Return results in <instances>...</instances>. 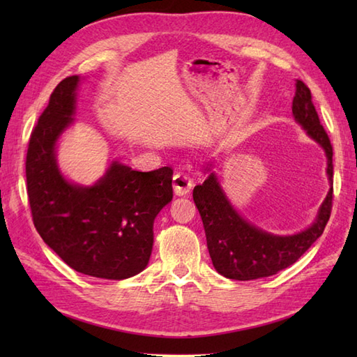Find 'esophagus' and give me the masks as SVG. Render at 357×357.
Returning <instances> with one entry per match:
<instances>
[{
    "label": "esophagus",
    "mask_w": 357,
    "mask_h": 357,
    "mask_svg": "<svg viewBox=\"0 0 357 357\" xmlns=\"http://www.w3.org/2000/svg\"><path fill=\"white\" fill-rule=\"evenodd\" d=\"M192 187H193V179L188 176V174L178 172L173 176V190L178 196L188 195L192 190Z\"/></svg>",
    "instance_id": "obj_1"
}]
</instances>
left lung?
I'll list each match as a JSON object with an SVG mask.
<instances>
[{"label":"left lung","instance_id":"8db88e82","mask_svg":"<svg viewBox=\"0 0 357 357\" xmlns=\"http://www.w3.org/2000/svg\"><path fill=\"white\" fill-rule=\"evenodd\" d=\"M293 118L314 142L319 144L327 158L328 193L317 210L314 221L307 229L293 234H275L262 230L242 216L225 195L213 161L204 167L208 173L202 184L193 188V201L206 230L207 248L219 275L234 280H252L276 275L290 267L324 233L331 211L333 199V149L321 126L312 102V93L304 82L296 79Z\"/></svg>","mask_w":357,"mask_h":357}]
</instances>
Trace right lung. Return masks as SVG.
<instances>
[{
	"label": "right lung",
	"instance_id": "right-lung-1",
	"mask_svg": "<svg viewBox=\"0 0 357 357\" xmlns=\"http://www.w3.org/2000/svg\"><path fill=\"white\" fill-rule=\"evenodd\" d=\"M81 77L63 79L30 136L26 178L33 224L75 271L123 280L147 267L153 222L173 198L170 167L136 172L110 161L96 183H73L58 165V142L75 124Z\"/></svg>",
	"mask_w": 357,
	"mask_h": 357
}]
</instances>
